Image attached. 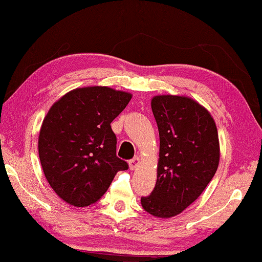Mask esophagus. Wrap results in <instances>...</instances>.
Masks as SVG:
<instances>
[{
  "label": "esophagus",
  "mask_w": 262,
  "mask_h": 262,
  "mask_svg": "<svg viewBox=\"0 0 262 262\" xmlns=\"http://www.w3.org/2000/svg\"><path fill=\"white\" fill-rule=\"evenodd\" d=\"M139 163H140V159H139L138 156H135L134 159H132L129 161V168H130V170H134L136 167H138Z\"/></svg>",
  "instance_id": "34e87169"
}]
</instances>
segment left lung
Wrapping results in <instances>:
<instances>
[{
  "mask_svg": "<svg viewBox=\"0 0 262 262\" xmlns=\"http://www.w3.org/2000/svg\"><path fill=\"white\" fill-rule=\"evenodd\" d=\"M151 110L160 135L157 181L141 197L143 209L170 218L184 211L205 190L219 164L218 132L212 116L192 99L157 95Z\"/></svg>",
  "mask_w": 262,
  "mask_h": 262,
  "instance_id": "1",
  "label": "left lung"
}]
</instances>
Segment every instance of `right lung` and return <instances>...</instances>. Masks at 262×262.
<instances>
[{
	"label": "right lung",
	"instance_id": "add662e5",
	"mask_svg": "<svg viewBox=\"0 0 262 262\" xmlns=\"http://www.w3.org/2000/svg\"><path fill=\"white\" fill-rule=\"evenodd\" d=\"M130 99L110 87H84L65 94L48 112L39 132V160L49 184L66 203L93 204L116 172L128 169L116 156L111 122Z\"/></svg>",
	"mask_w": 262,
	"mask_h": 262
}]
</instances>
